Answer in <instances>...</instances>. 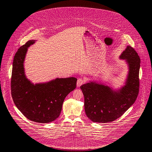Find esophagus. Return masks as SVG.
<instances>
[{
	"label": "esophagus",
	"instance_id": "esophagus-1",
	"mask_svg": "<svg viewBox=\"0 0 152 152\" xmlns=\"http://www.w3.org/2000/svg\"><path fill=\"white\" fill-rule=\"evenodd\" d=\"M84 83V80L82 78H80L77 80V87H80Z\"/></svg>",
	"mask_w": 152,
	"mask_h": 152
}]
</instances>
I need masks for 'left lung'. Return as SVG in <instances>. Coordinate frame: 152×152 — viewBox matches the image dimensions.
I'll use <instances>...</instances> for the list:
<instances>
[{
  "mask_svg": "<svg viewBox=\"0 0 152 152\" xmlns=\"http://www.w3.org/2000/svg\"><path fill=\"white\" fill-rule=\"evenodd\" d=\"M128 66L125 85L118 90L108 86L89 81L80 88L84 96V109L87 117L93 122L113 121L134 104L137 97L140 81V58L136 51L127 46L120 56Z\"/></svg>",
  "mask_w": 152,
  "mask_h": 152,
  "instance_id": "1",
  "label": "left lung"
}]
</instances>
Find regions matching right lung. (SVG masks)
Returning <instances> with one entry per match:
<instances>
[{
	"label": "right lung",
	"instance_id": "obj_1",
	"mask_svg": "<svg viewBox=\"0 0 152 152\" xmlns=\"http://www.w3.org/2000/svg\"><path fill=\"white\" fill-rule=\"evenodd\" d=\"M27 42L16 52L13 61L11 95L18 109L34 122L48 123L58 118L66 96L76 87L77 79L56 78L47 83L33 84L26 77L24 62L30 45Z\"/></svg>",
	"mask_w": 152,
	"mask_h": 152
}]
</instances>
